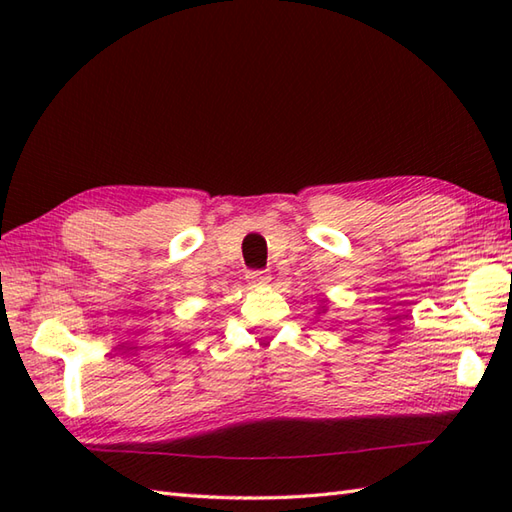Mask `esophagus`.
Returning a JSON list of instances; mask_svg holds the SVG:
<instances>
[{
	"label": "esophagus",
	"instance_id": "34e87169",
	"mask_svg": "<svg viewBox=\"0 0 512 512\" xmlns=\"http://www.w3.org/2000/svg\"><path fill=\"white\" fill-rule=\"evenodd\" d=\"M246 279H248V284L255 286V288L270 284V275L266 273V270H250V273L246 275Z\"/></svg>",
	"mask_w": 512,
	"mask_h": 512
}]
</instances>
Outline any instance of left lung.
Masks as SVG:
<instances>
[{"label":"left lung","instance_id":"left-lung-1","mask_svg":"<svg viewBox=\"0 0 512 512\" xmlns=\"http://www.w3.org/2000/svg\"><path fill=\"white\" fill-rule=\"evenodd\" d=\"M325 303H328V301H325V299H323V301H321V312L325 310Z\"/></svg>","mask_w":512,"mask_h":512}]
</instances>
